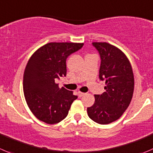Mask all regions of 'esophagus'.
<instances>
[{"instance_id":"1","label":"esophagus","mask_w":153,"mask_h":153,"mask_svg":"<svg viewBox=\"0 0 153 153\" xmlns=\"http://www.w3.org/2000/svg\"><path fill=\"white\" fill-rule=\"evenodd\" d=\"M78 96H79V97H81V96H83L85 95V93H82V92H81V91H78Z\"/></svg>"}]
</instances>
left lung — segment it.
<instances>
[{
	"label": "left lung",
	"mask_w": 153,
	"mask_h": 153,
	"mask_svg": "<svg viewBox=\"0 0 153 153\" xmlns=\"http://www.w3.org/2000/svg\"><path fill=\"white\" fill-rule=\"evenodd\" d=\"M101 57L99 78L105 81V92L95 95V102L87 108L92 120L106 125L117 120L129 105L134 79L128 57L117 47L108 42H93Z\"/></svg>",
	"instance_id": "left-lung-1"
}]
</instances>
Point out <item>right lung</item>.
Returning <instances> with one entry per match:
<instances>
[{
    "instance_id": "1",
    "label": "right lung",
    "mask_w": 153,
    "mask_h": 153,
    "mask_svg": "<svg viewBox=\"0 0 153 153\" xmlns=\"http://www.w3.org/2000/svg\"><path fill=\"white\" fill-rule=\"evenodd\" d=\"M84 43L49 42L36 50L28 60L23 77L25 100L31 112L47 124L58 123L68 115L78 96L60 88L55 81L66 75V61Z\"/></svg>"
}]
</instances>
